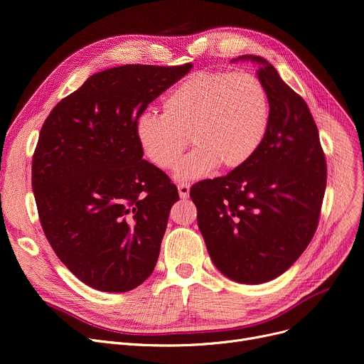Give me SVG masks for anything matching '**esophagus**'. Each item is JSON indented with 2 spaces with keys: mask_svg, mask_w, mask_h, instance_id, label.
Returning <instances> with one entry per match:
<instances>
[{
  "mask_svg": "<svg viewBox=\"0 0 364 364\" xmlns=\"http://www.w3.org/2000/svg\"><path fill=\"white\" fill-rule=\"evenodd\" d=\"M177 188H178V195H180L181 199H187V198L190 196V184H187V183H180V184L177 186Z\"/></svg>",
  "mask_w": 364,
  "mask_h": 364,
  "instance_id": "obj_1",
  "label": "esophagus"
}]
</instances>
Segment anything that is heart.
<instances>
[{"instance_id":"b5f03b06","label":"heart","mask_w":364,"mask_h":364,"mask_svg":"<svg viewBox=\"0 0 364 364\" xmlns=\"http://www.w3.org/2000/svg\"><path fill=\"white\" fill-rule=\"evenodd\" d=\"M269 125L270 100L258 76L245 70L199 72L166 95L162 114H140L136 136L147 159L162 169L178 164L188 136L195 147L176 177L193 180L218 165H245L262 144Z\"/></svg>"}]
</instances>
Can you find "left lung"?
Instances as JSON below:
<instances>
[{
  "mask_svg": "<svg viewBox=\"0 0 364 364\" xmlns=\"http://www.w3.org/2000/svg\"><path fill=\"white\" fill-rule=\"evenodd\" d=\"M239 60L258 65L270 100L269 131L245 165L198 183L190 198L217 269L237 283L259 284L283 274L311 242L328 169L307 103L262 57Z\"/></svg>",
  "mask_w": 364,
  "mask_h": 364,
  "instance_id": "left-lung-1",
  "label": "left lung"
}]
</instances>
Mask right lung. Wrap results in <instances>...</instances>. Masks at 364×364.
Wrapping results in <instances>:
<instances>
[{
    "instance_id": "right-lung-1",
    "label": "right lung",
    "mask_w": 364,
    "mask_h": 364,
    "mask_svg": "<svg viewBox=\"0 0 364 364\" xmlns=\"http://www.w3.org/2000/svg\"><path fill=\"white\" fill-rule=\"evenodd\" d=\"M125 65L92 76L48 114L32 159V188L55 255L85 284L121 294L159 257L178 190L143 159L136 121L192 69Z\"/></svg>"
}]
</instances>
